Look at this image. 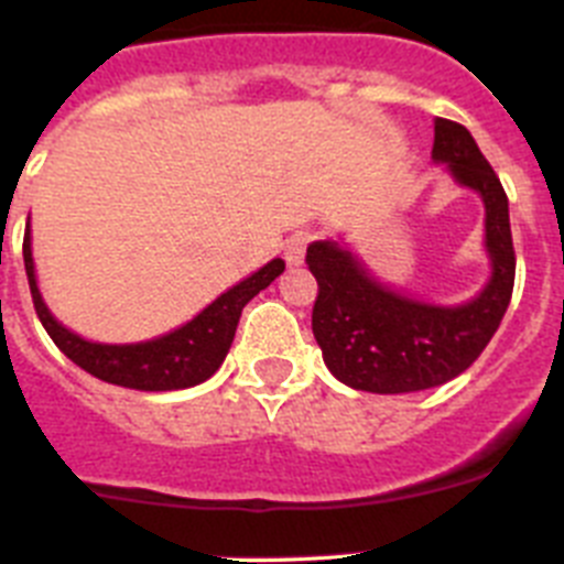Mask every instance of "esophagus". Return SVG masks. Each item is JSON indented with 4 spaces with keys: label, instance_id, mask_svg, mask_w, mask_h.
Listing matches in <instances>:
<instances>
[{
    "label": "esophagus",
    "instance_id": "34e87169",
    "mask_svg": "<svg viewBox=\"0 0 564 564\" xmlns=\"http://www.w3.org/2000/svg\"><path fill=\"white\" fill-rule=\"evenodd\" d=\"M307 234H293L291 239L285 242V259H288V265H302L305 262V248H307Z\"/></svg>",
    "mask_w": 564,
    "mask_h": 564
}]
</instances>
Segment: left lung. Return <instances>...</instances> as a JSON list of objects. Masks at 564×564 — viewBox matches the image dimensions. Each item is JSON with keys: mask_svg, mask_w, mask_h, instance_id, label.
<instances>
[{"mask_svg": "<svg viewBox=\"0 0 564 564\" xmlns=\"http://www.w3.org/2000/svg\"><path fill=\"white\" fill-rule=\"evenodd\" d=\"M432 161L480 194L491 273L468 302L437 305L381 282L344 239L311 242L307 268L318 282L313 336L327 370L352 390L401 395L452 381L486 350L511 302L517 259L500 177L471 132L446 118H435Z\"/></svg>", "mask_w": 564, "mask_h": 564, "instance_id": "1", "label": "left lung"}]
</instances>
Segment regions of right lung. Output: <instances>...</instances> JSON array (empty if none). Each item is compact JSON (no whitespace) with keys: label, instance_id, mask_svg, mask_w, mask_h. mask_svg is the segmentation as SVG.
I'll use <instances>...</instances> for the list:
<instances>
[{"label":"right lung","instance_id":"right-lung-1","mask_svg":"<svg viewBox=\"0 0 564 564\" xmlns=\"http://www.w3.org/2000/svg\"><path fill=\"white\" fill-rule=\"evenodd\" d=\"M24 271H28L30 293H33V305H36L39 318H42L44 330L56 341L58 350L78 364L89 376L101 378V381L115 383V387H127V390L143 392H172L188 390L197 383L208 381L214 372L220 370L231 350L234 333H237L242 307L265 291L279 273L285 271V259H271L268 265L253 271L242 282L228 288L226 293L214 299L212 305L203 307L186 325L174 327L163 336L147 338V341L134 344H104L89 341L78 336L69 327H64L44 302L39 291L36 265H33V242H30V223L24 231Z\"/></svg>","mask_w":564,"mask_h":564}]
</instances>
